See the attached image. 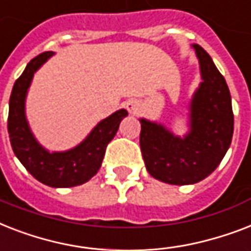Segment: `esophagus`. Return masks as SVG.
<instances>
[{"mask_svg":"<svg viewBox=\"0 0 251 251\" xmlns=\"http://www.w3.org/2000/svg\"><path fill=\"white\" fill-rule=\"evenodd\" d=\"M126 107L131 114H136L138 111V103L135 100H129V101L126 102Z\"/></svg>","mask_w":251,"mask_h":251,"instance_id":"34e87169","label":"esophagus"}]
</instances>
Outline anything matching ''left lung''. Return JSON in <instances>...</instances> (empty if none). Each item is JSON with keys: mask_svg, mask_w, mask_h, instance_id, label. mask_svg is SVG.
<instances>
[{"mask_svg": "<svg viewBox=\"0 0 251 251\" xmlns=\"http://www.w3.org/2000/svg\"><path fill=\"white\" fill-rule=\"evenodd\" d=\"M202 83L190 102L189 132L175 136L162 124L140 119V146L154 179L188 185L207 177L227 153L233 135V111L226 79L206 50L193 45Z\"/></svg>", "mask_w": 251, "mask_h": 251, "instance_id": "left-lung-1", "label": "left lung"}]
</instances>
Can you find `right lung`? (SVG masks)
<instances>
[{
	"instance_id": "1",
	"label": "right lung",
	"mask_w": 251,
	"mask_h": 251,
	"mask_svg": "<svg viewBox=\"0 0 251 251\" xmlns=\"http://www.w3.org/2000/svg\"><path fill=\"white\" fill-rule=\"evenodd\" d=\"M53 54L45 51L33 58L14 84L9 102L7 131L14 154L36 180L51 188H71L87 182L97 174L106 148L128 113L124 109L118 110L101 120L74 149L59 153H49L44 149L29 129L24 105L33 74Z\"/></svg>"
}]
</instances>
